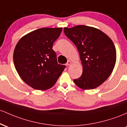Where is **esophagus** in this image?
<instances>
[{
  "label": "esophagus",
  "instance_id": "34e87169",
  "mask_svg": "<svg viewBox=\"0 0 127 127\" xmlns=\"http://www.w3.org/2000/svg\"><path fill=\"white\" fill-rule=\"evenodd\" d=\"M71 64H72V62H71V61H68V62H66V66H69V65H70Z\"/></svg>",
  "mask_w": 127,
  "mask_h": 127
}]
</instances>
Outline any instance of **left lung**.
<instances>
[{
	"instance_id": "obj_1",
	"label": "left lung",
	"mask_w": 127,
	"mask_h": 127,
	"mask_svg": "<svg viewBox=\"0 0 127 127\" xmlns=\"http://www.w3.org/2000/svg\"><path fill=\"white\" fill-rule=\"evenodd\" d=\"M64 31L76 46L83 65L82 75L74 82L84 90L100 86L112 74L116 64V51L113 41L93 27L78 25L64 28Z\"/></svg>"
}]
</instances>
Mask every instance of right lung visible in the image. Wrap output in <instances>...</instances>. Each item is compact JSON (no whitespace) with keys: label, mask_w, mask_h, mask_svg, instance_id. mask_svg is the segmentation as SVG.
Listing matches in <instances>:
<instances>
[{"label":"right lung","mask_w":127,"mask_h":127,"mask_svg":"<svg viewBox=\"0 0 127 127\" xmlns=\"http://www.w3.org/2000/svg\"><path fill=\"white\" fill-rule=\"evenodd\" d=\"M62 28H41L20 39L14 51L15 68L21 79L37 90L50 89L56 83L65 66L58 63L52 49Z\"/></svg>","instance_id":"obj_1"}]
</instances>
